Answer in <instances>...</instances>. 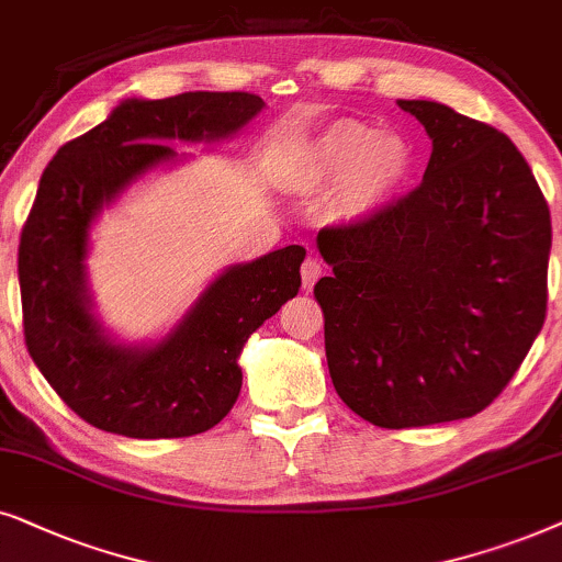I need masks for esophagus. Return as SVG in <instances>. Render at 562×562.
Instances as JSON below:
<instances>
[{
    "instance_id": "esophagus-1",
    "label": "esophagus",
    "mask_w": 562,
    "mask_h": 562,
    "mask_svg": "<svg viewBox=\"0 0 562 562\" xmlns=\"http://www.w3.org/2000/svg\"><path fill=\"white\" fill-rule=\"evenodd\" d=\"M321 272H324V267H321V261L316 257H308L303 261L301 267V277H303V288L311 290L313 285H316V280L321 277Z\"/></svg>"
}]
</instances>
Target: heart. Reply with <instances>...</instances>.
<instances>
[{
	"label": "heart",
	"instance_id": "b5f03b06",
	"mask_svg": "<svg viewBox=\"0 0 562 562\" xmlns=\"http://www.w3.org/2000/svg\"><path fill=\"white\" fill-rule=\"evenodd\" d=\"M411 171V148L401 136L380 133L362 120H336L305 148L293 169V184L305 194L339 187V218H368L403 184Z\"/></svg>",
	"mask_w": 562,
	"mask_h": 562
}]
</instances>
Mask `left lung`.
Masks as SVG:
<instances>
[{
    "label": "left lung",
    "mask_w": 562,
    "mask_h": 562,
    "mask_svg": "<svg viewBox=\"0 0 562 562\" xmlns=\"http://www.w3.org/2000/svg\"><path fill=\"white\" fill-rule=\"evenodd\" d=\"M431 138L416 190L318 231L339 398L383 429L481 414L548 313L550 207L504 133L429 100H398Z\"/></svg>",
    "instance_id": "1"
}]
</instances>
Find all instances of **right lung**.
<instances>
[{
    "instance_id": "add662e5",
    "label": "right lung",
    "mask_w": 562,
    "mask_h": 562,
    "mask_svg": "<svg viewBox=\"0 0 562 562\" xmlns=\"http://www.w3.org/2000/svg\"><path fill=\"white\" fill-rule=\"evenodd\" d=\"M265 108L249 92H184L125 100L48 161L22 226L18 277L30 357L74 414L133 439L213 429L241 391L238 355L251 331L301 290L303 246H285L223 272L167 339L148 349L112 344L87 308L89 223L156 164L164 140H213Z\"/></svg>"
}]
</instances>
